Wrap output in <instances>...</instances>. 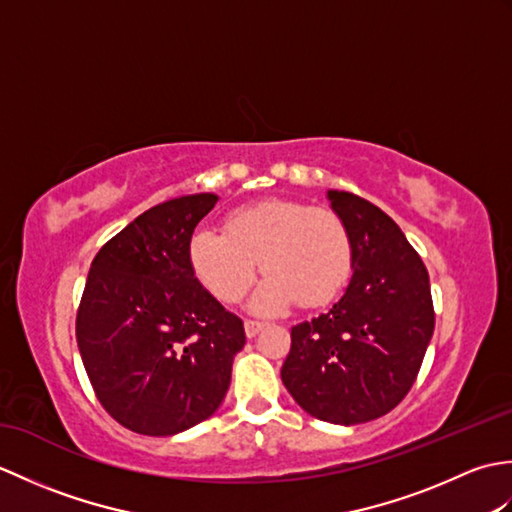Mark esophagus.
<instances>
[{"label": "esophagus", "mask_w": 512, "mask_h": 512, "mask_svg": "<svg viewBox=\"0 0 512 512\" xmlns=\"http://www.w3.org/2000/svg\"><path fill=\"white\" fill-rule=\"evenodd\" d=\"M244 330H246V336H248V339H253V336H257L259 332L264 330V323H262V321L246 319V321H244Z\"/></svg>", "instance_id": "1"}]
</instances>
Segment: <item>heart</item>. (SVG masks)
<instances>
[{"instance_id":"b5f03b06","label":"heart","mask_w":512,"mask_h":512,"mask_svg":"<svg viewBox=\"0 0 512 512\" xmlns=\"http://www.w3.org/2000/svg\"><path fill=\"white\" fill-rule=\"evenodd\" d=\"M224 231L198 228L187 244L195 279L215 299L246 295L262 264L266 279L250 299L257 314H277L292 301L330 303L352 275V239L332 209L270 198L231 211Z\"/></svg>"}]
</instances>
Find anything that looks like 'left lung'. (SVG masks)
<instances>
[{"label": "left lung", "mask_w": 512, "mask_h": 512, "mask_svg": "<svg viewBox=\"0 0 512 512\" xmlns=\"http://www.w3.org/2000/svg\"><path fill=\"white\" fill-rule=\"evenodd\" d=\"M328 200L352 239V279L328 312L292 328L281 380L310 416L350 427L407 396L436 314L427 268L398 224L354 193Z\"/></svg>", "instance_id": "left-lung-1"}]
</instances>
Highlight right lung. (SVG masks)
Listing matches in <instances>:
<instances>
[{
	"mask_svg": "<svg viewBox=\"0 0 512 512\" xmlns=\"http://www.w3.org/2000/svg\"><path fill=\"white\" fill-rule=\"evenodd\" d=\"M195 193L151 206L90 266L76 343L96 398L143 436H176L211 418L231 385L244 323L191 273L187 244L217 204Z\"/></svg>",
	"mask_w": 512,
	"mask_h": 512,
	"instance_id": "1",
	"label": "right lung"
}]
</instances>
